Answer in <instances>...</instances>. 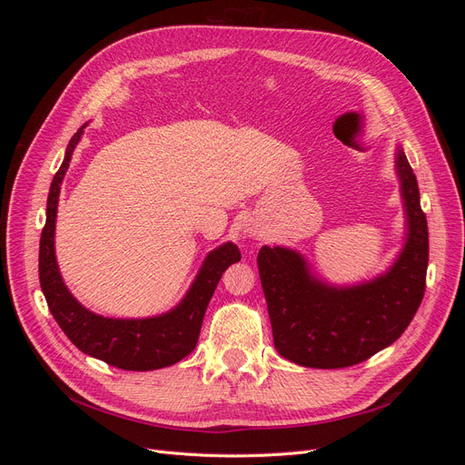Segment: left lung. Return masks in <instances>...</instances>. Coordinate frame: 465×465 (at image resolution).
Returning a JSON list of instances; mask_svg holds the SVG:
<instances>
[{
  "label": "left lung",
  "instance_id": "8db88e82",
  "mask_svg": "<svg viewBox=\"0 0 465 465\" xmlns=\"http://www.w3.org/2000/svg\"><path fill=\"white\" fill-rule=\"evenodd\" d=\"M396 173L407 219L403 250L390 270L351 287L311 273L297 250L262 246L258 270L277 353L301 367H353L391 345L410 326L425 294L429 229L413 168L401 147Z\"/></svg>",
  "mask_w": 465,
  "mask_h": 465
}]
</instances>
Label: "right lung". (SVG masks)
<instances>
[{"instance_id":"add662e5","label":"right lung","mask_w":465,"mask_h":465,"mask_svg":"<svg viewBox=\"0 0 465 465\" xmlns=\"http://www.w3.org/2000/svg\"><path fill=\"white\" fill-rule=\"evenodd\" d=\"M83 128H79L69 142L64 163L55 173L48 193L46 224L42 229L38 254L42 292H45L54 320L58 322L69 341L85 355L104 361L122 371H154L171 367L190 355L198 345L207 304L213 297L223 272L231 263L241 260V250L232 242H224L211 250L186 297L171 312L139 320L104 318L91 312L65 287L54 250L55 213H58L62 180L83 135Z\"/></svg>"}]
</instances>
